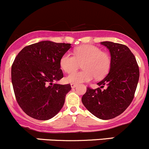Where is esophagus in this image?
<instances>
[{
  "label": "esophagus",
  "instance_id": "1",
  "mask_svg": "<svg viewBox=\"0 0 149 149\" xmlns=\"http://www.w3.org/2000/svg\"><path fill=\"white\" fill-rule=\"evenodd\" d=\"M70 86H71L72 88H75V87L76 86V84H73V83H71V84H70Z\"/></svg>",
  "mask_w": 149,
  "mask_h": 149
}]
</instances>
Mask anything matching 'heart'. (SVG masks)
I'll use <instances>...</instances> for the list:
<instances>
[{
    "label": "heart",
    "mask_w": 149,
    "mask_h": 149,
    "mask_svg": "<svg viewBox=\"0 0 149 149\" xmlns=\"http://www.w3.org/2000/svg\"><path fill=\"white\" fill-rule=\"evenodd\" d=\"M61 67L68 73L76 71L82 64L84 70L71 73L66 76L68 83L81 84L96 79L104 77L111 66L110 57L100 48L94 45H86L78 47L74 50V55L66 52L60 61Z\"/></svg>",
    "instance_id": "obj_1"
}]
</instances>
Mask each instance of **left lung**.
Returning a JSON list of instances; mask_svg holds the SVG:
<instances>
[{"instance_id":"1","label":"left lung","mask_w":149,"mask_h":149,"mask_svg":"<svg viewBox=\"0 0 149 149\" xmlns=\"http://www.w3.org/2000/svg\"><path fill=\"white\" fill-rule=\"evenodd\" d=\"M111 55L109 73L92 89L87 88L82 103L92 115L109 120L123 113L134 97L139 80V68L135 56L127 46L112 42H102ZM105 85L106 88L101 89Z\"/></svg>"}]
</instances>
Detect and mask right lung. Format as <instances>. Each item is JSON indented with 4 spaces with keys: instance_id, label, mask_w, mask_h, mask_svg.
Returning <instances> with one entry per match:
<instances>
[{
    "instance_id": "right-lung-1",
    "label": "right lung",
    "mask_w": 149,
    "mask_h": 149,
    "mask_svg": "<svg viewBox=\"0 0 149 149\" xmlns=\"http://www.w3.org/2000/svg\"><path fill=\"white\" fill-rule=\"evenodd\" d=\"M70 47V44L41 41L24 47L15 58L11 67L15 97L31 118L47 120L63 107L71 87L54 82L63 77L60 61Z\"/></svg>"
}]
</instances>
